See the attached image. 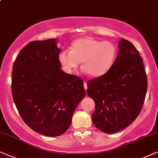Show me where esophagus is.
I'll return each mask as SVG.
<instances>
[{
	"label": "esophagus",
	"instance_id": "1",
	"mask_svg": "<svg viewBox=\"0 0 158 158\" xmlns=\"http://www.w3.org/2000/svg\"><path fill=\"white\" fill-rule=\"evenodd\" d=\"M84 87H85V90L87 89V82H86V81H85V82H84Z\"/></svg>",
	"mask_w": 158,
	"mask_h": 158
}]
</instances>
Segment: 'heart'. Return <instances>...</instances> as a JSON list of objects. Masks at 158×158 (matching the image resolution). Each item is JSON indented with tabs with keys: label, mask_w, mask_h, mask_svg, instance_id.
Instances as JSON below:
<instances>
[{
	"label": "heart",
	"mask_w": 158,
	"mask_h": 158,
	"mask_svg": "<svg viewBox=\"0 0 158 158\" xmlns=\"http://www.w3.org/2000/svg\"><path fill=\"white\" fill-rule=\"evenodd\" d=\"M117 54L116 46L111 42L85 37L73 41L71 50H63L58 58L69 72L77 69L81 61L85 73H89L92 77H100L110 70Z\"/></svg>",
	"instance_id": "heart-1"
}]
</instances>
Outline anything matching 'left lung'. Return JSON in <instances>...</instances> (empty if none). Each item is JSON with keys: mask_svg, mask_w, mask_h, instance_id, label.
Listing matches in <instances>:
<instances>
[{"mask_svg": "<svg viewBox=\"0 0 158 158\" xmlns=\"http://www.w3.org/2000/svg\"><path fill=\"white\" fill-rule=\"evenodd\" d=\"M110 70L87 81V93L95 102L92 120L96 128L113 134L131 124L142 110L148 77L139 52L125 39Z\"/></svg>", "mask_w": 158, "mask_h": 158, "instance_id": "8db88e82", "label": "left lung"}]
</instances>
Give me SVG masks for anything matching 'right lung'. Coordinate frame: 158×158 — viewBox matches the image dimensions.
<instances>
[{
	"label": "right lung",
	"instance_id": "add662e5",
	"mask_svg": "<svg viewBox=\"0 0 158 158\" xmlns=\"http://www.w3.org/2000/svg\"><path fill=\"white\" fill-rule=\"evenodd\" d=\"M56 39L32 41L14 63L11 92L25 123L47 136L69 129L73 113L85 97L83 80L63 71Z\"/></svg>",
	"mask_w": 158,
	"mask_h": 158
}]
</instances>
